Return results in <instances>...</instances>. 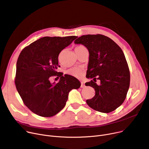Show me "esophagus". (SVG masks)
<instances>
[{
  "label": "esophagus",
  "mask_w": 149,
  "mask_h": 149,
  "mask_svg": "<svg viewBox=\"0 0 149 149\" xmlns=\"http://www.w3.org/2000/svg\"><path fill=\"white\" fill-rule=\"evenodd\" d=\"M81 88H84L85 86H85V82H84V81H81Z\"/></svg>",
  "instance_id": "obj_1"
}]
</instances>
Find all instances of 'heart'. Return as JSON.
Wrapping results in <instances>:
<instances>
[{
	"label": "heart",
	"instance_id": "obj_1",
	"mask_svg": "<svg viewBox=\"0 0 149 149\" xmlns=\"http://www.w3.org/2000/svg\"><path fill=\"white\" fill-rule=\"evenodd\" d=\"M84 48L85 47L84 46L79 45L75 48V51L80 50ZM67 73L70 75H71L74 77L79 78H81L83 75V69L81 67H74V68H72L70 69L69 70H68Z\"/></svg>",
	"mask_w": 149,
	"mask_h": 149
}]
</instances>
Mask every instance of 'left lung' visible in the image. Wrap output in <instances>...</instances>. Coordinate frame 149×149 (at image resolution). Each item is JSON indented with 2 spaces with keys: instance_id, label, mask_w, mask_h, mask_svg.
Listing matches in <instances>:
<instances>
[{
  "instance_id": "left-lung-1",
  "label": "left lung",
  "mask_w": 149,
  "mask_h": 149,
  "mask_svg": "<svg viewBox=\"0 0 149 149\" xmlns=\"http://www.w3.org/2000/svg\"><path fill=\"white\" fill-rule=\"evenodd\" d=\"M74 43L88 50L87 75L94 81L100 80V85L93 80L86 83L95 91L94 97L86 101L87 104L101 113L115 110L125 100L130 86V71L122 49L111 39L100 34L82 35Z\"/></svg>"
}]
</instances>
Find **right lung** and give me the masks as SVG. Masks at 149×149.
I'll list each match as a JSON object with an SVG mask.
<instances>
[{
	"instance_id": "right-lung-1",
	"label": "right lung",
	"mask_w": 149,
	"mask_h": 149,
	"mask_svg": "<svg viewBox=\"0 0 149 149\" xmlns=\"http://www.w3.org/2000/svg\"><path fill=\"white\" fill-rule=\"evenodd\" d=\"M76 36H45L32 42L21 51L16 63L15 86L26 107L44 117L56 115L65 107L68 94L78 89L80 82L75 77L61 75L58 56ZM61 76L58 83H51L52 76Z\"/></svg>"
}]
</instances>
